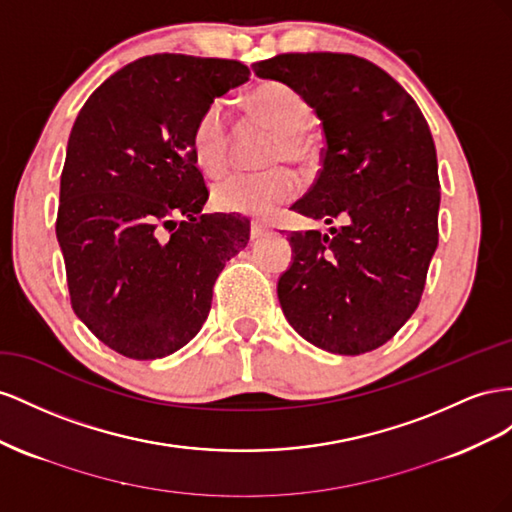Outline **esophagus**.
Segmentation results:
<instances>
[{
  "instance_id": "34e87169",
  "label": "esophagus",
  "mask_w": 512,
  "mask_h": 512,
  "mask_svg": "<svg viewBox=\"0 0 512 512\" xmlns=\"http://www.w3.org/2000/svg\"><path fill=\"white\" fill-rule=\"evenodd\" d=\"M268 231H270L268 225H264V223H253V225H251V238H253V240L264 238Z\"/></svg>"
}]
</instances>
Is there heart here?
I'll return each instance as SVG.
<instances>
[{
  "mask_svg": "<svg viewBox=\"0 0 512 512\" xmlns=\"http://www.w3.org/2000/svg\"><path fill=\"white\" fill-rule=\"evenodd\" d=\"M251 109L257 118L268 124L276 139L270 145L268 163L304 165L313 156V143L306 135L311 122V107L294 87L285 83H264L251 94ZM193 152L199 167L210 175H221L229 165L231 126L229 107L225 100H212L201 111L193 128ZM298 178L294 171L274 167L259 173H233L214 186L216 208L233 214L266 218L298 195Z\"/></svg>",
  "mask_w": 512,
  "mask_h": 512,
  "instance_id": "obj_1",
  "label": "heart"
}]
</instances>
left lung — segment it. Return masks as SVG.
<instances>
[{
	"mask_svg": "<svg viewBox=\"0 0 512 512\" xmlns=\"http://www.w3.org/2000/svg\"><path fill=\"white\" fill-rule=\"evenodd\" d=\"M321 120L326 148L291 210L330 227L294 231L276 294L302 339L358 356L412 317L437 248L440 180L425 115L379 66L345 53H283L253 64Z\"/></svg>",
	"mask_w": 512,
	"mask_h": 512,
	"instance_id": "1",
	"label": "left lung"
}]
</instances>
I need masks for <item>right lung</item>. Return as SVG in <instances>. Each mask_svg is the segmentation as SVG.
I'll use <instances>...</instances> for the list:
<instances>
[{
	"label": "right lung",
	"mask_w": 512,
	"mask_h": 512,
	"mask_svg": "<svg viewBox=\"0 0 512 512\" xmlns=\"http://www.w3.org/2000/svg\"><path fill=\"white\" fill-rule=\"evenodd\" d=\"M248 75L231 60L141 57L85 100L70 130L55 223L70 302L126 358L191 341L251 236L240 214H201L210 193L191 143L201 111Z\"/></svg>",
	"instance_id": "obj_1"
}]
</instances>
